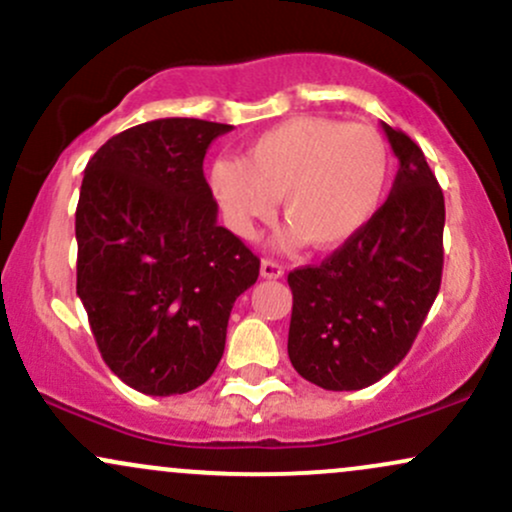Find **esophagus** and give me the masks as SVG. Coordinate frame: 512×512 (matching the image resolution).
<instances>
[{"label":"esophagus","mask_w":512,"mask_h":512,"mask_svg":"<svg viewBox=\"0 0 512 512\" xmlns=\"http://www.w3.org/2000/svg\"><path fill=\"white\" fill-rule=\"evenodd\" d=\"M260 272L264 279H281L284 276V267L274 260H262L260 262Z\"/></svg>","instance_id":"34e87169"}]
</instances>
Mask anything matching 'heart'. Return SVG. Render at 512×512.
<instances>
[{
    "label": "heart",
    "instance_id": "1",
    "mask_svg": "<svg viewBox=\"0 0 512 512\" xmlns=\"http://www.w3.org/2000/svg\"><path fill=\"white\" fill-rule=\"evenodd\" d=\"M390 168V146L375 127L303 115L262 132L243 161L216 158L209 187L236 236H255L281 197L291 223L276 248L296 250L310 240L327 250L358 236L378 214Z\"/></svg>",
    "mask_w": 512,
    "mask_h": 512
}]
</instances>
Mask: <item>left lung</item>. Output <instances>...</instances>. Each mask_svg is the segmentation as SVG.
Returning <instances> with one entry per match:
<instances>
[{
  "mask_svg": "<svg viewBox=\"0 0 512 512\" xmlns=\"http://www.w3.org/2000/svg\"><path fill=\"white\" fill-rule=\"evenodd\" d=\"M383 132L399 161L387 202L325 262L289 274V358L334 392L378 383L407 356L443 276V190L407 134Z\"/></svg>",
  "mask_w": 512,
  "mask_h": 512,
  "instance_id": "8db88e82",
  "label": "left lung"
}]
</instances>
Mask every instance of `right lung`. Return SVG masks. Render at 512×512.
Here are the masks:
<instances>
[{"label":"right lung","mask_w":512,"mask_h":512,"mask_svg":"<svg viewBox=\"0 0 512 512\" xmlns=\"http://www.w3.org/2000/svg\"><path fill=\"white\" fill-rule=\"evenodd\" d=\"M231 125L166 117L115 134L84 170L76 296L103 361L154 397L211 378L260 260L216 223L204 156Z\"/></svg>","instance_id":"add662e5"}]
</instances>
